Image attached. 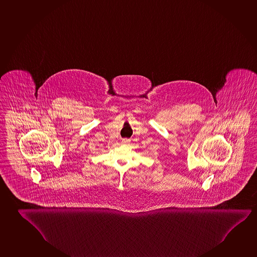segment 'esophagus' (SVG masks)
<instances>
[{"label": "esophagus", "instance_id": "esophagus-1", "mask_svg": "<svg viewBox=\"0 0 257 257\" xmlns=\"http://www.w3.org/2000/svg\"><path fill=\"white\" fill-rule=\"evenodd\" d=\"M130 139H122V141H121V143L123 144V145H128L129 143H130Z\"/></svg>", "mask_w": 257, "mask_h": 257}]
</instances>
